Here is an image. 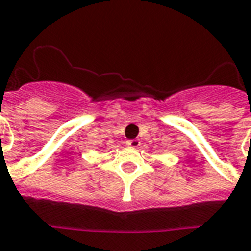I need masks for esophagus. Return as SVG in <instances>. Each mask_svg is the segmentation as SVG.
Returning a JSON list of instances; mask_svg holds the SVG:
<instances>
[{
  "label": "esophagus",
  "instance_id": "1",
  "mask_svg": "<svg viewBox=\"0 0 251 251\" xmlns=\"http://www.w3.org/2000/svg\"><path fill=\"white\" fill-rule=\"evenodd\" d=\"M126 145L130 146V148H138L140 146V141L138 140H127L126 141Z\"/></svg>",
  "mask_w": 251,
  "mask_h": 251
}]
</instances>
